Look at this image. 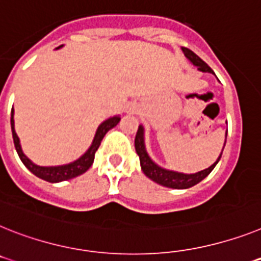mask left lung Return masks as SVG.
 Wrapping results in <instances>:
<instances>
[{
  "label": "left lung",
  "instance_id": "obj_1",
  "mask_svg": "<svg viewBox=\"0 0 261 261\" xmlns=\"http://www.w3.org/2000/svg\"><path fill=\"white\" fill-rule=\"evenodd\" d=\"M185 56L187 57L188 60L194 63L195 66H198V70L203 71V73H214V70L201 60L200 57H198L192 50L187 49V47H181ZM227 137V134H225ZM225 146V142H224ZM135 150H137V154L139 155V161H141V167L142 171L144 172V175L150 178L151 180H154L158 185L164 186V187L170 188H178V190H183V188H190L192 186L198 185L199 181H201L203 179L210 174V172L215 168V166L218 164V162L220 161L222 154L219 155L218 161L215 163L210 166L208 168H205L203 171L195 172V174H181V172L176 171H170V170H166V168L159 167L156 163L151 161V158L148 156L147 151H146V146H144V130L143 126L138 127L137 135H135Z\"/></svg>",
  "mask_w": 261,
  "mask_h": 261
}]
</instances>
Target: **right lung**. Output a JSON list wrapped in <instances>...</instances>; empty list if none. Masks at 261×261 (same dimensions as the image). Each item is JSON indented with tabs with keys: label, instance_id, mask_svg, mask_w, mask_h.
Returning a JSON list of instances; mask_svg holds the SVG:
<instances>
[{
	"label": "right lung",
	"instance_id": "obj_1",
	"mask_svg": "<svg viewBox=\"0 0 261 261\" xmlns=\"http://www.w3.org/2000/svg\"><path fill=\"white\" fill-rule=\"evenodd\" d=\"M61 47V46H60ZM57 47V49H60ZM14 110H12V118H10V124H12V134H13V141H14L15 150H17V154H18L19 159L22 161V163L25 164L26 168L29 170L30 172L38 176V178L43 179L46 181H50V183H58V181L69 180V179H73L78 175H82L83 172H86L91 164L94 162V156H95V151L98 150V147L100 146V142L103 139V137L106 135V133L109 130H111L113 127L117 126L119 123L120 117L109 118L105 122L99 124L97 133H95V137H94V141L91 143V146L89 147V150L85 152L81 158H78L76 161L71 162L69 164H62V166H53V167H43V166H37V164L33 163L29 158L26 156L22 152V148H21V144H19V138L17 137L14 130Z\"/></svg>",
	"mask_w": 261,
	"mask_h": 261
}]
</instances>
